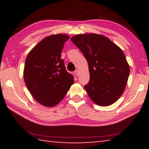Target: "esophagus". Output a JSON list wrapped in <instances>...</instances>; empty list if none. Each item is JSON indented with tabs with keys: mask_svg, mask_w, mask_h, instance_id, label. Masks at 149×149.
Listing matches in <instances>:
<instances>
[{
	"mask_svg": "<svg viewBox=\"0 0 149 149\" xmlns=\"http://www.w3.org/2000/svg\"><path fill=\"white\" fill-rule=\"evenodd\" d=\"M74 73L75 74V75H77V76H78V75H79V72L78 70H75V71L74 72Z\"/></svg>",
	"mask_w": 149,
	"mask_h": 149,
	"instance_id": "obj_1",
	"label": "esophagus"
}]
</instances>
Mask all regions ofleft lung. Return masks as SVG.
Returning a JSON list of instances; mask_svg holds the SVG:
<instances>
[{"label": "left lung", "instance_id": "left-lung-1", "mask_svg": "<svg viewBox=\"0 0 149 149\" xmlns=\"http://www.w3.org/2000/svg\"><path fill=\"white\" fill-rule=\"evenodd\" d=\"M71 40L88 63L90 81L84 87L88 96L100 106L115 102L125 90L130 72L122 49L99 34H77Z\"/></svg>", "mask_w": 149, "mask_h": 149}]
</instances>
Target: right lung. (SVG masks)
I'll use <instances>...</instances> for the list:
<instances>
[{
    "instance_id": "right-lung-1",
    "label": "right lung",
    "mask_w": 149,
    "mask_h": 149,
    "mask_svg": "<svg viewBox=\"0 0 149 149\" xmlns=\"http://www.w3.org/2000/svg\"><path fill=\"white\" fill-rule=\"evenodd\" d=\"M66 34H52L31 50L26 59L24 79L27 89L38 102L46 107L56 106L74 84L61 59Z\"/></svg>"
}]
</instances>
